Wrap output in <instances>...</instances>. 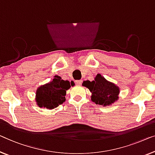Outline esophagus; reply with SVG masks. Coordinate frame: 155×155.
<instances>
[{"label": "esophagus", "mask_w": 155, "mask_h": 155, "mask_svg": "<svg viewBox=\"0 0 155 155\" xmlns=\"http://www.w3.org/2000/svg\"><path fill=\"white\" fill-rule=\"evenodd\" d=\"M75 83H76V84H77V85H80L81 84H82V81L81 80H77L75 81Z\"/></svg>", "instance_id": "esophagus-1"}]
</instances>
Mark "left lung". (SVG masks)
Segmentation results:
<instances>
[{
  "instance_id": "1",
  "label": "left lung",
  "mask_w": 155,
  "mask_h": 155,
  "mask_svg": "<svg viewBox=\"0 0 155 155\" xmlns=\"http://www.w3.org/2000/svg\"><path fill=\"white\" fill-rule=\"evenodd\" d=\"M82 85L92 92L91 100L96 104L108 107L118 100L119 87L114 83L108 81L100 74H97L94 81H85Z\"/></svg>"
}]
</instances>
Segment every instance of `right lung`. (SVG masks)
Here are the masks:
<instances>
[{
  "instance_id": "obj_1",
  "label": "right lung",
  "mask_w": 155,
  "mask_h": 155,
  "mask_svg": "<svg viewBox=\"0 0 155 155\" xmlns=\"http://www.w3.org/2000/svg\"><path fill=\"white\" fill-rule=\"evenodd\" d=\"M74 85V82L64 81L58 76L48 84L37 89L35 101L38 107L54 109L65 101L66 91Z\"/></svg>"
}]
</instances>
